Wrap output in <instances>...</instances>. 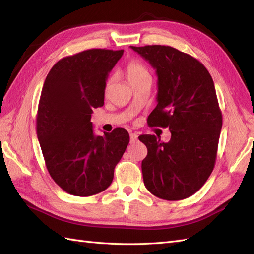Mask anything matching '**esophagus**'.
Listing matches in <instances>:
<instances>
[{"instance_id":"esophagus-1","label":"esophagus","mask_w":254,"mask_h":254,"mask_svg":"<svg viewBox=\"0 0 254 254\" xmlns=\"http://www.w3.org/2000/svg\"><path fill=\"white\" fill-rule=\"evenodd\" d=\"M137 141V134L131 133L130 134V143H135Z\"/></svg>"}]
</instances>
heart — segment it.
Returning a JSON list of instances; mask_svg holds the SVG:
<instances>
[{"label": "heart", "mask_w": 254, "mask_h": 254, "mask_svg": "<svg viewBox=\"0 0 254 254\" xmlns=\"http://www.w3.org/2000/svg\"><path fill=\"white\" fill-rule=\"evenodd\" d=\"M146 76H149V73L141 63L136 60L130 61L126 67V77L130 84L143 77H146Z\"/></svg>", "instance_id": "b5f03b06"}]
</instances>
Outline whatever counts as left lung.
<instances>
[{"mask_svg":"<svg viewBox=\"0 0 254 254\" xmlns=\"http://www.w3.org/2000/svg\"><path fill=\"white\" fill-rule=\"evenodd\" d=\"M130 48L158 76V104L148 125L168 127L172 133L167 143L156 135L139 136L147 147L144 184L161 199H186L205 183L216 160L222 115L213 79L200 61L172 47Z\"/></svg>","mask_w":254,"mask_h":254,"instance_id":"8db88e82","label":"left lung"}]
</instances>
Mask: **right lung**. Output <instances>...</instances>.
Returning a JSON list of instances; mask_svg holds the SVG:
<instances>
[{
  "label": "right lung",
  "mask_w": 254,
  "mask_h": 254,
  "mask_svg": "<svg viewBox=\"0 0 254 254\" xmlns=\"http://www.w3.org/2000/svg\"><path fill=\"white\" fill-rule=\"evenodd\" d=\"M124 50L92 49L60 59L45 78L37 135L48 171L66 193L88 197L108 188L129 143L125 129L95 135L91 114L104 105L106 80Z\"/></svg>",
  "instance_id": "add662e5"
}]
</instances>
